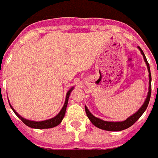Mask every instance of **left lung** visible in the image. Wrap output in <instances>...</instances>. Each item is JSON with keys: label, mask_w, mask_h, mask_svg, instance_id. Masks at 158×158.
Instances as JSON below:
<instances>
[{"label": "left lung", "mask_w": 158, "mask_h": 158, "mask_svg": "<svg viewBox=\"0 0 158 158\" xmlns=\"http://www.w3.org/2000/svg\"><path fill=\"white\" fill-rule=\"evenodd\" d=\"M139 49L141 51V54L143 55V59H144V61L147 64L148 67V76H149V90H148V96L147 99L145 100L144 103H143L142 107H141L139 109L137 112H136L135 114H133L132 116H131L130 117H128L126 121H123V122H106V121H103V120L99 119V118H97L94 116L89 113V111L88 110V108L85 106V113H86L87 117H89V121L92 122V124L94 125L95 127L99 128V129L102 130H105V131H123L125 129H127L129 128L130 127H131L132 125L135 124L137 120L139 118V117L142 116L144 111L146 110L148 105V103H149L150 100V97H151V91H152V89H151V73H150V68H149V64L148 63L147 59L145 57L144 54H143V50H141V48L139 46Z\"/></svg>", "instance_id": "1"}]
</instances>
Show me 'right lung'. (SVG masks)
<instances>
[{
  "label": "right lung",
  "mask_w": 158,
  "mask_h": 158,
  "mask_svg": "<svg viewBox=\"0 0 158 158\" xmlns=\"http://www.w3.org/2000/svg\"><path fill=\"white\" fill-rule=\"evenodd\" d=\"M73 87L71 88V89H69L68 93H67V96H66V100H65V103H64V105L63 107V108L61 109V111L59 112V114L57 116H55V117H53L51 119L46 120V121H43V122H33V121H30V120H27L23 118L21 116L18 114L15 110L12 108V106L10 105L12 110L14 111V113L17 115L18 117L19 118L21 121H22L23 123H24L26 126L29 127H31V128H35V129H48V128H52V127H55L56 126H58L59 124H60V122H62V120L64 118V115H65V113H66V108L67 105H68V102H69V95H70V93L73 90Z\"/></svg>",
  "instance_id": "obj_1"
}]
</instances>
